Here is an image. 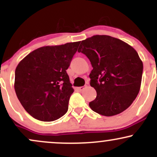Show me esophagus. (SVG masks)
<instances>
[{
  "instance_id": "34e87169",
  "label": "esophagus",
  "mask_w": 157,
  "mask_h": 157,
  "mask_svg": "<svg viewBox=\"0 0 157 157\" xmlns=\"http://www.w3.org/2000/svg\"><path fill=\"white\" fill-rule=\"evenodd\" d=\"M85 88H86V87H85V86H80V87L77 88V90H78L79 91H82V90L85 89Z\"/></svg>"
}]
</instances>
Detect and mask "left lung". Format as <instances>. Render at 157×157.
Masks as SVG:
<instances>
[{"instance_id":"left-lung-1","label":"left lung","mask_w":157,"mask_h":157,"mask_svg":"<svg viewBox=\"0 0 157 157\" xmlns=\"http://www.w3.org/2000/svg\"><path fill=\"white\" fill-rule=\"evenodd\" d=\"M79 52L89 59L93 69L90 85L97 97L89 102L91 110L111 117L130 106L141 86L143 64L130 45L109 35H94L82 40Z\"/></svg>"}]
</instances>
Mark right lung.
Returning a JSON list of instances; mask_svg holds the SVG:
<instances>
[{"label": "right lung", "mask_w": 157, "mask_h": 157, "mask_svg": "<svg viewBox=\"0 0 157 157\" xmlns=\"http://www.w3.org/2000/svg\"><path fill=\"white\" fill-rule=\"evenodd\" d=\"M79 44L80 41L43 46L17 65L14 84L16 95L34 118L54 121L67 112L74 89L66 70Z\"/></svg>", "instance_id": "1"}]
</instances>
